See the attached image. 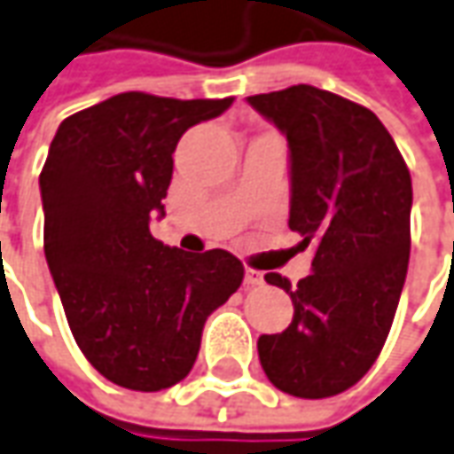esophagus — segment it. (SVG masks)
<instances>
[{
  "mask_svg": "<svg viewBox=\"0 0 454 454\" xmlns=\"http://www.w3.org/2000/svg\"><path fill=\"white\" fill-rule=\"evenodd\" d=\"M243 283H246V286H261V283H263V273H261V270H253V268H246Z\"/></svg>",
  "mask_w": 454,
  "mask_h": 454,
  "instance_id": "34e87169",
  "label": "esophagus"
}]
</instances>
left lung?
<instances>
[{
	"mask_svg": "<svg viewBox=\"0 0 454 454\" xmlns=\"http://www.w3.org/2000/svg\"><path fill=\"white\" fill-rule=\"evenodd\" d=\"M288 141L291 218L313 273L291 286V325L258 338L268 380L295 397L353 387L395 317L410 261L412 181L382 121L356 101L298 84L246 98Z\"/></svg>",
	"mask_w": 454,
	"mask_h": 454,
	"instance_id": "1",
	"label": "left lung"
}]
</instances>
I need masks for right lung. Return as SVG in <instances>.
<instances>
[{"label": "right lung", "instance_id": "right-lung-1", "mask_svg": "<svg viewBox=\"0 0 454 454\" xmlns=\"http://www.w3.org/2000/svg\"><path fill=\"white\" fill-rule=\"evenodd\" d=\"M233 98L126 91L59 123L39 176L44 255L74 340L94 368L129 390L186 378L206 317L239 291L233 253H186L151 236L191 126Z\"/></svg>", "mask_w": 454, "mask_h": 454}]
</instances>
